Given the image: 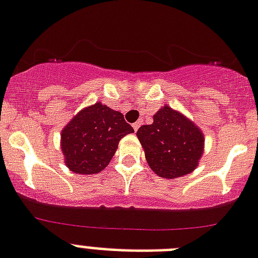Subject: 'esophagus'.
<instances>
[{
    "mask_svg": "<svg viewBox=\"0 0 258 258\" xmlns=\"http://www.w3.org/2000/svg\"><path fill=\"white\" fill-rule=\"evenodd\" d=\"M133 127H134V130H135V131H138V130H139V127H140V122H135L133 124Z\"/></svg>",
    "mask_w": 258,
    "mask_h": 258,
    "instance_id": "obj_1",
    "label": "esophagus"
}]
</instances>
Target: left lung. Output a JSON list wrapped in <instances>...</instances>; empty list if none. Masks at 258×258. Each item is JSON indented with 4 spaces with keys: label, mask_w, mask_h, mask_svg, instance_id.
I'll use <instances>...</instances> for the list:
<instances>
[{
    "label": "left lung",
    "mask_w": 258,
    "mask_h": 258,
    "mask_svg": "<svg viewBox=\"0 0 258 258\" xmlns=\"http://www.w3.org/2000/svg\"><path fill=\"white\" fill-rule=\"evenodd\" d=\"M149 168L164 178H177L192 172L203 152V134L191 120L169 106L153 115L152 124L138 130Z\"/></svg>",
    "instance_id": "1"
}]
</instances>
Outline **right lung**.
Returning a JSON list of instances; mask_svg holds the SVG:
<instances>
[{"instance_id":"add662e5","label":"right lung","mask_w":258,"mask_h":258,"mask_svg":"<svg viewBox=\"0 0 258 258\" xmlns=\"http://www.w3.org/2000/svg\"><path fill=\"white\" fill-rule=\"evenodd\" d=\"M134 133L122 112L97 102L75 116L61 131V151L69 169L94 174L109 165L123 136Z\"/></svg>"}]
</instances>
